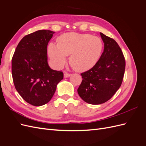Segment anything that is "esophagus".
<instances>
[{"mask_svg": "<svg viewBox=\"0 0 146 146\" xmlns=\"http://www.w3.org/2000/svg\"><path fill=\"white\" fill-rule=\"evenodd\" d=\"M70 76H71V74H69V73H67V72L64 73V77L65 78H68V77H70Z\"/></svg>", "mask_w": 146, "mask_h": 146, "instance_id": "34e87169", "label": "esophagus"}]
</instances>
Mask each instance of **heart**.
<instances>
[{"mask_svg":"<svg viewBox=\"0 0 146 146\" xmlns=\"http://www.w3.org/2000/svg\"><path fill=\"white\" fill-rule=\"evenodd\" d=\"M103 48V42L99 37L69 32L60 36L57 44L50 42L48 46V54L56 67H62L66 56L69 55V62L74 70L85 72L98 62Z\"/></svg>","mask_w":146,"mask_h":146,"instance_id":"1","label":"heart"}]
</instances>
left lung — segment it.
Here are the masks:
<instances>
[{
    "mask_svg": "<svg viewBox=\"0 0 146 146\" xmlns=\"http://www.w3.org/2000/svg\"><path fill=\"white\" fill-rule=\"evenodd\" d=\"M104 50L96 64L81 74L83 80L77 92L86 102L99 105L111 99L120 88L125 69L124 56L113 38L100 33Z\"/></svg>",
    "mask_w": 146,
    "mask_h": 146,
    "instance_id": "1",
    "label": "left lung"
}]
</instances>
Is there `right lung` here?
<instances>
[{
	"mask_svg": "<svg viewBox=\"0 0 146 146\" xmlns=\"http://www.w3.org/2000/svg\"><path fill=\"white\" fill-rule=\"evenodd\" d=\"M55 32L40 30L25 36L11 60L16 90L27 103L41 106L50 100L63 73L52 69L47 63L48 42Z\"/></svg>",
	"mask_w": 146,
	"mask_h": 146,
	"instance_id": "add662e5",
	"label": "right lung"
}]
</instances>
